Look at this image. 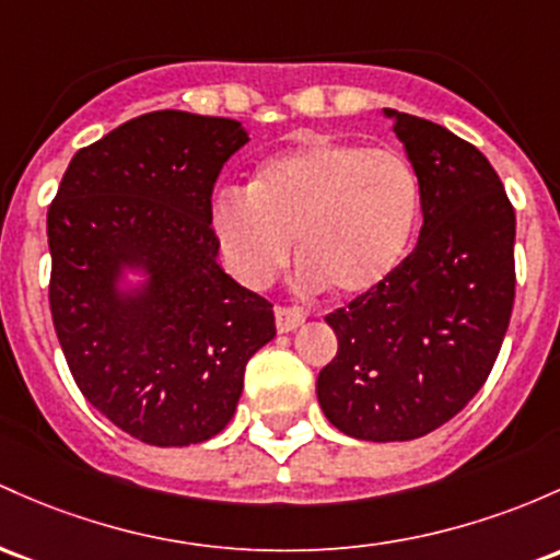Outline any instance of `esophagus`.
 Returning a JSON list of instances; mask_svg holds the SVG:
<instances>
[{"label": "esophagus", "instance_id": "esophagus-1", "mask_svg": "<svg viewBox=\"0 0 560 560\" xmlns=\"http://www.w3.org/2000/svg\"><path fill=\"white\" fill-rule=\"evenodd\" d=\"M273 316H276V329H279L281 335H284V331H294L305 322L303 313L294 308H284V305H279V308L273 311Z\"/></svg>", "mask_w": 560, "mask_h": 560}]
</instances>
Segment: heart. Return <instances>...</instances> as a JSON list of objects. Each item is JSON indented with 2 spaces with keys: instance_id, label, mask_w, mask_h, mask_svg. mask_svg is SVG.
<instances>
[{
  "instance_id": "1",
  "label": "heart",
  "mask_w": 560,
  "mask_h": 560,
  "mask_svg": "<svg viewBox=\"0 0 560 560\" xmlns=\"http://www.w3.org/2000/svg\"><path fill=\"white\" fill-rule=\"evenodd\" d=\"M417 214L420 180L401 153L316 135L270 156L247 194H220L212 223L242 284L266 287L294 242L305 290L327 284L335 298L355 300L390 279Z\"/></svg>"
}]
</instances>
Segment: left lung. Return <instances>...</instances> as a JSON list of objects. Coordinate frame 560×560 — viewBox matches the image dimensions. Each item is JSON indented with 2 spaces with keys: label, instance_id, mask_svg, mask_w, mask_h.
<instances>
[{
  "label": "left lung",
  "instance_id": "1",
  "mask_svg": "<svg viewBox=\"0 0 560 560\" xmlns=\"http://www.w3.org/2000/svg\"><path fill=\"white\" fill-rule=\"evenodd\" d=\"M420 180L417 247L383 287L329 313L337 355L316 396L337 430L411 441L450 422L487 383L515 298V212L476 145L385 108Z\"/></svg>",
  "mask_w": 560,
  "mask_h": 560
}]
</instances>
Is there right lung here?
<instances>
[{
  "label": "right lung",
  "mask_w": 560,
  "mask_h": 560,
  "mask_svg": "<svg viewBox=\"0 0 560 560\" xmlns=\"http://www.w3.org/2000/svg\"><path fill=\"white\" fill-rule=\"evenodd\" d=\"M249 140L242 121L151 110L77 151L47 242L50 311L79 390L151 446L231 422L273 305L218 262L212 188Z\"/></svg>",
  "instance_id": "right-lung-1"
}]
</instances>
